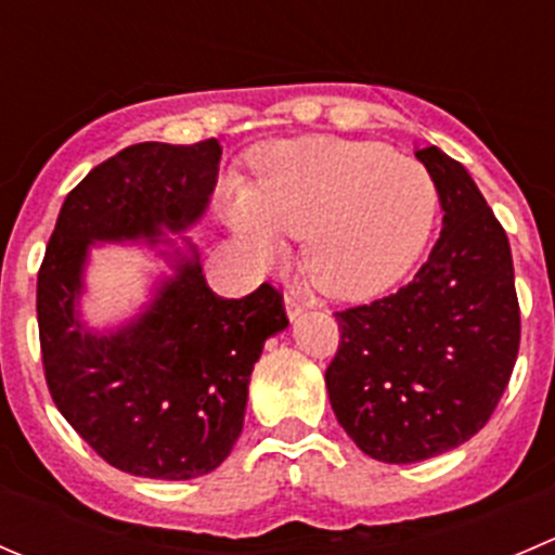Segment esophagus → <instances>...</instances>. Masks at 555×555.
<instances>
[{
  "label": "esophagus",
  "instance_id": "esophagus-1",
  "mask_svg": "<svg viewBox=\"0 0 555 555\" xmlns=\"http://www.w3.org/2000/svg\"><path fill=\"white\" fill-rule=\"evenodd\" d=\"M284 309H287V317L289 319H298L300 313L306 311V306H304V300L298 298V295L287 293V295H284Z\"/></svg>",
  "mask_w": 555,
  "mask_h": 555
}]
</instances>
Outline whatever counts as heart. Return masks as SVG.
<instances>
[{"mask_svg":"<svg viewBox=\"0 0 555 555\" xmlns=\"http://www.w3.org/2000/svg\"><path fill=\"white\" fill-rule=\"evenodd\" d=\"M438 211L433 177L378 142L309 137L257 155L251 188L231 195V217L262 255L276 233L304 238L309 282L344 300H365L400 282L422 255Z\"/></svg>","mask_w":555,"mask_h":555,"instance_id":"1","label":"heart"}]
</instances>
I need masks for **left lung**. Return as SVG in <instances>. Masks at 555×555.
<instances>
[{
	"label": "left lung",
	"instance_id": "1",
	"mask_svg": "<svg viewBox=\"0 0 555 555\" xmlns=\"http://www.w3.org/2000/svg\"><path fill=\"white\" fill-rule=\"evenodd\" d=\"M443 231L413 282L335 311L340 344L324 373L330 405L357 449L411 464L467 443L511 382L520 309L505 228L462 164L416 150Z\"/></svg>",
	"mask_w": 555,
	"mask_h": 555
}]
</instances>
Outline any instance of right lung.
<instances>
[{"mask_svg":"<svg viewBox=\"0 0 555 555\" xmlns=\"http://www.w3.org/2000/svg\"><path fill=\"white\" fill-rule=\"evenodd\" d=\"M222 147L142 142L88 173L61 206L37 273L44 382L61 416L122 473L190 480L220 467L244 427L246 386L262 344L289 324L284 298L262 282L220 298L198 260L133 324L88 333L75 319L93 242L155 238L198 220L217 184Z\"/></svg>","mask_w":555,"mask_h":555,"instance_id":"1","label":"right lung"}]
</instances>
